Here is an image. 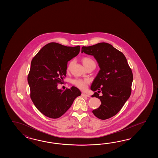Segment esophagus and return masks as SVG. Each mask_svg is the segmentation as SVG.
<instances>
[{
    "mask_svg": "<svg viewBox=\"0 0 158 158\" xmlns=\"http://www.w3.org/2000/svg\"><path fill=\"white\" fill-rule=\"evenodd\" d=\"M81 95H82V97H90V95H89L85 94V93H82L81 94Z\"/></svg>",
    "mask_w": 158,
    "mask_h": 158,
    "instance_id": "1",
    "label": "esophagus"
}]
</instances>
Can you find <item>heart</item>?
<instances>
[{
  "label": "heart",
  "mask_w": 158,
  "mask_h": 158,
  "mask_svg": "<svg viewBox=\"0 0 158 158\" xmlns=\"http://www.w3.org/2000/svg\"><path fill=\"white\" fill-rule=\"evenodd\" d=\"M82 63L84 65L85 67H86L87 65L91 64V63H94V61L92 59H91L90 58L87 57H85L82 58ZM72 62L71 61L69 63V64L68 65V70H69L70 69L72 65ZM72 84L74 85L75 86H76L78 88H79L81 90H84L87 88V84H89V80L87 79H81V78H76L72 81Z\"/></svg>",
  "instance_id": "heart-1"
}]
</instances>
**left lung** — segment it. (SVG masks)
Returning a JSON list of instances; mask_svg holds the SVG:
<instances>
[{
    "label": "left lung",
    "instance_id": "left-lung-1",
    "mask_svg": "<svg viewBox=\"0 0 158 158\" xmlns=\"http://www.w3.org/2000/svg\"><path fill=\"white\" fill-rule=\"evenodd\" d=\"M81 52L93 56L100 68L90 89L98 91L91 97L98 98L101 104L93 113L101 120L111 118L120 111L131 94L133 77L127 60L121 52L105 42L83 46ZM101 91L100 96L97 93Z\"/></svg>",
    "mask_w": 158,
    "mask_h": 158
}]
</instances>
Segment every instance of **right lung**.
Segmentation results:
<instances>
[{
  "label": "right lung",
  "mask_w": 158,
  "mask_h": 158,
  "mask_svg": "<svg viewBox=\"0 0 158 158\" xmlns=\"http://www.w3.org/2000/svg\"><path fill=\"white\" fill-rule=\"evenodd\" d=\"M80 46L68 47L51 42L46 44L31 62L27 82L30 98L42 114L48 118H57L71 107L81 93L72 86L63 90L57 89L67 74L68 61L80 52Z\"/></svg>",
  "instance_id": "right-lung-1"
}]
</instances>
